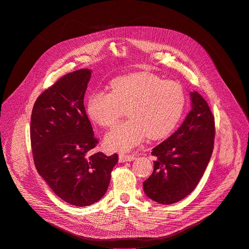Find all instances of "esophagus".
I'll use <instances>...</instances> for the list:
<instances>
[{
	"instance_id": "1",
	"label": "esophagus",
	"mask_w": 249,
	"mask_h": 249,
	"mask_svg": "<svg viewBox=\"0 0 249 249\" xmlns=\"http://www.w3.org/2000/svg\"><path fill=\"white\" fill-rule=\"evenodd\" d=\"M134 159H135V157H134L133 155H128V154H125V153H122V154H120V156H119V161H120L121 163L133 161Z\"/></svg>"
}]
</instances>
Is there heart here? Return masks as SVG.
Listing matches in <instances>:
<instances>
[{"label":"heart","mask_w":249,"mask_h":249,"mask_svg":"<svg viewBox=\"0 0 249 249\" xmlns=\"http://www.w3.org/2000/svg\"><path fill=\"white\" fill-rule=\"evenodd\" d=\"M111 92L98 90L87 101L90 120L100 126L112 127L123 116L129 120L118 124L105 137L107 148L128 151L147 135L150 139L168 136L180 120L186 96L180 83L164 80L146 71L114 79Z\"/></svg>","instance_id":"b5f03b06"}]
</instances>
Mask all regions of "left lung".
I'll return each mask as SVG.
<instances>
[{
  "mask_svg": "<svg viewBox=\"0 0 249 249\" xmlns=\"http://www.w3.org/2000/svg\"><path fill=\"white\" fill-rule=\"evenodd\" d=\"M190 97L192 108L182 124L153 148L154 170L143 182L145 194L161 204L180 201L194 190L214 149L215 118L199 93Z\"/></svg>",
  "mask_w": 249,
  "mask_h": 249,
  "instance_id": "left-lung-1",
  "label": "left lung"
}]
</instances>
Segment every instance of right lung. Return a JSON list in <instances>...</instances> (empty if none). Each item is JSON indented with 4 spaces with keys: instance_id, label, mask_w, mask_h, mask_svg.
<instances>
[{
    "instance_id": "right-lung-1",
    "label": "right lung",
    "mask_w": 249,
    "mask_h": 249,
    "mask_svg": "<svg viewBox=\"0 0 249 249\" xmlns=\"http://www.w3.org/2000/svg\"><path fill=\"white\" fill-rule=\"evenodd\" d=\"M91 71L81 69L58 79L34 103L30 140L38 174L67 203L84 207L106 193L118 154L93 153L98 144L83 98Z\"/></svg>"
}]
</instances>
